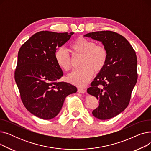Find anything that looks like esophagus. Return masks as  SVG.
<instances>
[{
	"instance_id": "esophagus-1",
	"label": "esophagus",
	"mask_w": 151,
	"mask_h": 151,
	"mask_svg": "<svg viewBox=\"0 0 151 151\" xmlns=\"http://www.w3.org/2000/svg\"><path fill=\"white\" fill-rule=\"evenodd\" d=\"M78 92L81 93H84L86 92V91L83 88H78Z\"/></svg>"
}]
</instances>
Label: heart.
Here are the masks:
<instances>
[{"mask_svg":"<svg viewBox=\"0 0 151 151\" xmlns=\"http://www.w3.org/2000/svg\"><path fill=\"white\" fill-rule=\"evenodd\" d=\"M70 50L75 55H81L80 70L72 71L67 77L68 82L78 87H84L93 75L105 67L108 59V51L105 47L96 45L93 41L84 37H79L71 43ZM55 60L59 67L63 71L71 68V58L67 51L59 47L55 52Z\"/></svg>","mask_w":151,"mask_h":151,"instance_id":"b5f03b06","label":"heart"}]
</instances>
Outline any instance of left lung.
Masks as SVG:
<instances>
[{
	"instance_id": "8db88e82",
	"label": "left lung",
	"mask_w": 151,
	"mask_h": 151,
	"mask_svg": "<svg viewBox=\"0 0 151 151\" xmlns=\"http://www.w3.org/2000/svg\"><path fill=\"white\" fill-rule=\"evenodd\" d=\"M84 36L101 42L108 51L105 67L87 91L99 100L93 116L100 120L109 119L119 114L129 104L138 78L137 55L127 39L114 32L98 31Z\"/></svg>"
}]
</instances>
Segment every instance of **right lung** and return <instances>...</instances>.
<instances>
[{
	"label": "right lung",
	"mask_w": 151,
	"mask_h": 151,
	"mask_svg": "<svg viewBox=\"0 0 151 151\" xmlns=\"http://www.w3.org/2000/svg\"><path fill=\"white\" fill-rule=\"evenodd\" d=\"M74 33L40 31L24 43L18 52L14 80L24 105L34 116L48 120L56 116L67 96L76 87L58 82L63 72L54 54Z\"/></svg>",
	"instance_id": "obj_1"
}]
</instances>
